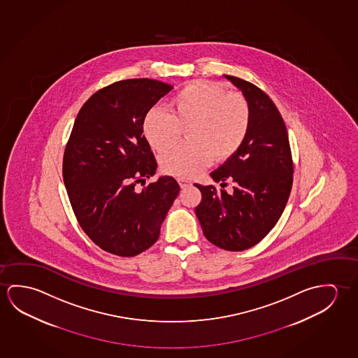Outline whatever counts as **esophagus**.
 <instances>
[{
	"label": "esophagus",
	"instance_id": "esophagus-1",
	"mask_svg": "<svg viewBox=\"0 0 358 358\" xmlns=\"http://www.w3.org/2000/svg\"><path fill=\"white\" fill-rule=\"evenodd\" d=\"M178 182H179V185H180L182 189H185V187H189V185H192V182L187 180V179H182V178L178 179Z\"/></svg>",
	"mask_w": 358,
	"mask_h": 358
}]
</instances>
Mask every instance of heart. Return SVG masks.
<instances>
[{"label":"heart","instance_id":"b5f03b06","mask_svg":"<svg viewBox=\"0 0 358 358\" xmlns=\"http://www.w3.org/2000/svg\"><path fill=\"white\" fill-rule=\"evenodd\" d=\"M251 127V108L244 96L227 93L217 83L194 80L182 85L166 109H150L143 120V133L150 147L163 152L185 129L189 142L166 150L160 157L163 171L192 178L216 162L233 158L243 147Z\"/></svg>","mask_w":358,"mask_h":358}]
</instances>
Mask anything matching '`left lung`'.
Returning <instances> with one entry per match:
<instances>
[{"label": "left lung", "mask_w": 358, "mask_h": 358, "mask_svg": "<svg viewBox=\"0 0 358 358\" xmlns=\"http://www.w3.org/2000/svg\"><path fill=\"white\" fill-rule=\"evenodd\" d=\"M225 78L249 102L251 127L238 153L210 174L222 187L233 182V193L195 184L201 192L195 214L211 244L243 251L260 243L278 222L292 187L294 164L286 125L270 96L248 80Z\"/></svg>", "instance_id": "8db88e82"}]
</instances>
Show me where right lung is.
Here are the masks:
<instances>
[{
	"label": "right lung",
	"mask_w": 358,
	"mask_h": 358,
	"mask_svg": "<svg viewBox=\"0 0 358 358\" xmlns=\"http://www.w3.org/2000/svg\"><path fill=\"white\" fill-rule=\"evenodd\" d=\"M171 85L149 78L115 82L83 104L63 155V182L88 238L113 255L131 257L158 240L180 187L160 176L143 120Z\"/></svg>",
	"instance_id": "obj_1"
}]
</instances>
